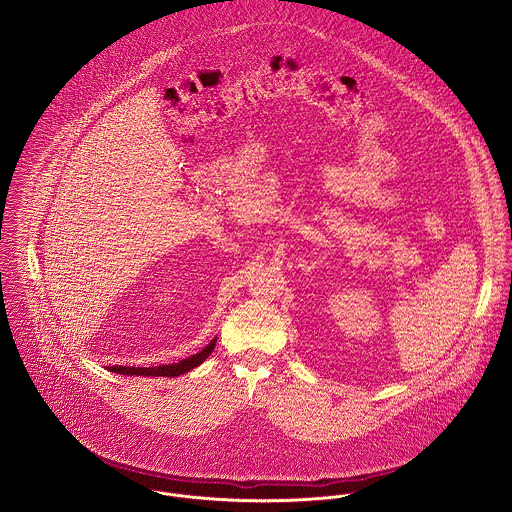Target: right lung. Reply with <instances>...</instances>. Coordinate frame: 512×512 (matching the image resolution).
<instances>
[{
    "instance_id": "1",
    "label": "right lung",
    "mask_w": 512,
    "mask_h": 512,
    "mask_svg": "<svg viewBox=\"0 0 512 512\" xmlns=\"http://www.w3.org/2000/svg\"><path fill=\"white\" fill-rule=\"evenodd\" d=\"M217 345V339H213L203 351H199L197 355H191L179 363L173 365L159 366H108L110 372H118V374H128V376H179L185 374L199 365H203V361L213 353Z\"/></svg>"
}]
</instances>
